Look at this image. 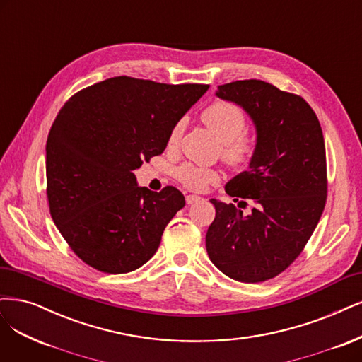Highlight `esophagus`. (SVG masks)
<instances>
[{
    "instance_id": "1",
    "label": "esophagus",
    "mask_w": 362,
    "mask_h": 362,
    "mask_svg": "<svg viewBox=\"0 0 362 362\" xmlns=\"http://www.w3.org/2000/svg\"><path fill=\"white\" fill-rule=\"evenodd\" d=\"M201 201H202V197H199V196H196V194H187V196H185V202L189 204V205L196 204V202H201Z\"/></svg>"
}]
</instances>
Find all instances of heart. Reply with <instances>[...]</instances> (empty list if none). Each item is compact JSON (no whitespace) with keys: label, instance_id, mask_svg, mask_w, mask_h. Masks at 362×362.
Instances as JSON below:
<instances>
[{"label":"heart","instance_id":"b5f03b06","mask_svg":"<svg viewBox=\"0 0 362 362\" xmlns=\"http://www.w3.org/2000/svg\"><path fill=\"white\" fill-rule=\"evenodd\" d=\"M202 119L220 142H223V158L233 166L245 165L255 153V142L244 134L245 117L243 110L228 102H217L202 112ZM182 132V122L173 127L169 142L175 144ZM177 177L187 189L204 192L209 185L218 182V173L209 168L185 163L177 170Z\"/></svg>","mask_w":362,"mask_h":362}]
</instances>
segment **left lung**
I'll return each instance as SVG.
<instances>
[{
	"mask_svg": "<svg viewBox=\"0 0 362 362\" xmlns=\"http://www.w3.org/2000/svg\"><path fill=\"white\" fill-rule=\"evenodd\" d=\"M216 95L241 106L256 127L248 170L224 187L229 196L243 199L240 203L250 198L255 205L243 215L233 204L211 199L216 218L206 232V252L228 277L243 283L265 281L300 256L325 208L322 129L303 97L264 81L224 83Z\"/></svg>",
	"mask_w": 362,
	"mask_h": 362,
	"instance_id": "obj_1",
	"label": "left lung"
}]
</instances>
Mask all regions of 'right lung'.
I'll use <instances>...</instances> for the list:
<instances>
[{
  "label": "right lung",
  "mask_w": 362,
  "mask_h": 362,
  "mask_svg": "<svg viewBox=\"0 0 362 362\" xmlns=\"http://www.w3.org/2000/svg\"><path fill=\"white\" fill-rule=\"evenodd\" d=\"M208 88L117 76L61 107L46 142L47 201L62 238L86 265L124 274L154 256L185 199L172 185L160 193L139 187L133 170L165 151Z\"/></svg>",
  "instance_id": "1"
}]
</instances>
